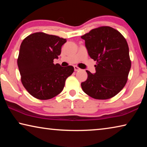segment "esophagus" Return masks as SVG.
Segmentation results:
<instances>
[{
  "label": "esophagus",
  "mask_w": 147,
  "mask_h": 147,
  "mask_svg": "<svg viewBox=\"0 0 147 147\" xmlns=\"http://www.w3.org/2000/svg\"><path fill=\"white\" fill-rule=\"evenodd\" d=\"M74 71H78L80 70V69L78 67H77V66H74Z\"/></svg>",
  "instance_id": "obj_1"
}]
</instances>
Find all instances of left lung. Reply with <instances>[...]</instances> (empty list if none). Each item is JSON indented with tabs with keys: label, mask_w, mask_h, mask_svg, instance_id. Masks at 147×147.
<instances>
[{
	"label": "left lung",
	"mask_w": 147,
	"mask_h": 147,
	"mask_svg": "<svg viewBox=\"0 0 147 147\" xmlns=\"http://www.w3.org/2000/svg\"><path fill=\"white\" fill-rule=\"evenodd\" d=\"M81 38L85 40L89 56L96 61V73L86 71L88 79L81 84L82 88L93 98L113 97L126 85L131 68L127 41L110 26L91 30Z\"/></svg>",
	"instance_id": "obj_1"
}]
</instances>
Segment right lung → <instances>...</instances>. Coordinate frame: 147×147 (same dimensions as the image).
Segmentation results:
<instances>
[{"mask_svg": "<svg viewBox=\"0 0 147 147\" xmlns=\"http://www.w3.org/2000/svg\"><path fill=\"white\" fill-rule=\"evenodd\" d=\"M66 39L36 32L27 36L20 47L17 65L21 82L27 91L39 100H48L62 91L73 66L53 63Z\"/></svg>", "mask_w": 147, "mask_h": 147, "instance_id": "1", "label": "right lung"}]
</instances>
